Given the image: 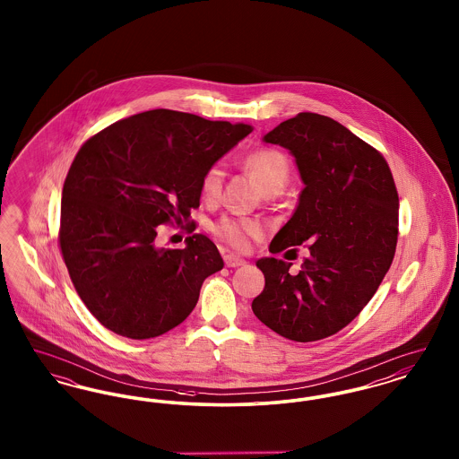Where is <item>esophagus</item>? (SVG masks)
Segmentation results:
<instances>
[{
  "label": "esophagus",
  "instance_id": "obj_1",
  "mask_svg": "<svg viewBox=\"0 0 459 459\" xmlns=\"http://www.w3.org/2000/svg\"><path fill=\"white\" fill-rule=\"evenodd\" d=\"M223 262H225V266H229V268H238V266H242L246 263L239 256H236V255H225Z\"/></svg>",
  "mask_w": 459,
  "mask_h": 459
}]
</instances>
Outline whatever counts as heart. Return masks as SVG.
<instances>
[{
	"label": "heart",
	"instance_id": "obj_1",
	"mask_svg": "<svg viewBox=\"0 0 459 459\" xmlns=\"http://www.w3.org/2000/svg\"><path fill=\"white\" fill-rule=\"evenodd\" d=\"M244 170L255 178L258 187L268 196H277L285 189L290 178V163L282 152L273 148H258L244 154L240 160ZM223 180L220 165L210 167L201 178V193L206 199L219 196ZM213 232L220 240L236 249H246L251 240L260 239L263 227L255 220L221 219L215 223Z\"/></svg>",
	"mask_w": 459,
	"mask_h": 459
}]
</instances>
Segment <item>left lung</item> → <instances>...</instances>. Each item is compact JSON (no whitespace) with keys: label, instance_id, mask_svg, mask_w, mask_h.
I'll use <instances>...</instances> for the list:
<instances>
[{"label":"left lung","instance_id":"left-lung-1","mask_svg":"<svg viewBox=\"0 0 459 459\" xmlns=\"http://www.w3.org/2000/svg\"><path fill=\"white\" fill-rule=\"evenodd\" d=\"M263 141L289 150L305 182L270 253L303 244L307 258L296 275L292 263L258 260L264 289L251 307L285 339L320 341L359 315L391 268L399 217L393 174L375 148L318 113H298Z\"/></svg>","mask_w":459,"mask_h":459}]
</instances>
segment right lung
<instances>
[{"instance_id": "add662e5", "label": "right lung", "mask_w": 459, "mask_h": 459, "mask_svg": "<svg viewBox=\"0 0 459 459\" xmlns=\"http://www.w3.org/2000/svg\"><path fill=\"white\" fill-rule=\"evenodd\" d=\"M251 126L150 109L88 139L66 174L58 242L68 275L94 318L129 339L182 324L206 277L223 268L203 234L184 249L156 244L158 225L187 223L201 178Z\"/></svg>"}]
</instances>
